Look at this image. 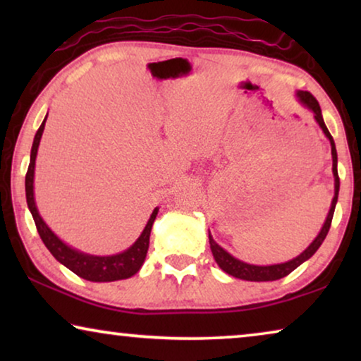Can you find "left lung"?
I'll use <instances>...</instances> for the list:
<instances>
[{
	"label": "left lung",
	"instance_id": "obj_1",
	"mask_svg": "<svg viewBox=\"0 0 361 361\" xmlns=\"http://www.w3.org/2000/svg\"><path fill=\"white\" fill-rule=\"evenodd\" d=\"M295 97H298V100L302 103L305 108H309V110L314 113L315 121L319 123V126L322 128L324 135L327 136L330 141V147H332V172H334V179H335V195L332 199V205H330L329 215H327V219H325L322 230H320V233L315 236V240L312 241V243H310L299 256H295L294 259L286 261V263H279V264L256 266V264H248V263H245V261L236 259L235 256H231L228 253V251H225L224 248H221L219 243H215V240L212 238V235L209 231L210 250L216 261V264H219L226 274L233 276V278L245 279V281H256V283H259V281H276V279L284 278V276L293 273L298 266L302 264L304 261H307L310 256H312L315 251L319 250V246L324 243L325 236H327L329 230H330V224H332L335 205H337V199H338V189H340V179H338V171H337V149H335V142H334L332 135H330L327 126H325L322 111H320L319 102L315 100V97L310 92H302V90H299L298 93H295Z\"/></svg>",
	"mask_w": 361,
	"mask_h": 361
}]
</instances>
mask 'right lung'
Wrapping results in <instances>:
<instances>
[{
	"mask_svg": "<svg viewBox=\"0 0 361 361\" xmlns=\"http://www.w3.org/2000/svg\"><path fill=\"white\" fill-rule=\"evenodd\" d=\"M46 120L47 116L44 118L42 125L39 126L36 136H34L31 161H29V167L26 172V200L29 210H31L32 214L34 224H36V228L39 231V236H41L44 245L47 246V250L51 251L52 256L59 261V263H62L66 268L71 269L72 273H75L83 279L93 281V283H111V281L131 278V276H135L137 271L141 269L142 263H145L147 248H149L151 228L159 209H154L140 238H137L126 251H123V253L111 256H93L82 253V251L71 248V246L63 243V241L46 225L42 216L39 215L36 200H34V167H36L37 147L39 142H41Z\"/></svg>",
	"mask_w": 361,
	"mask_h": 361,
	"instance_id": "add662e5",
	"label": "right lung"
}]
</instances>
